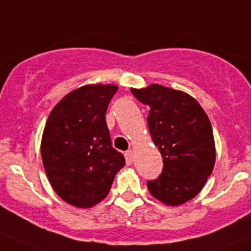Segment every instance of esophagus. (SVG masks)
Here are the masks:
<instances>
[{
    "label": "esophagus",
    "instance_id": "esophagus-1",
    "mask_svg": "<svg viewBox=\"0 0 251 251\" xmlns=\"http://www.w3.org/2000/svg\"><path fill=\"white\" fill-rule=\"evenodd\" d=\"M124 156H126V161H127L128 165L133 163V157H134V154H133L132 150H128V151L124 152Z\"/></svg>",
    "mask_w": 251,
    "mask_h": 251
}]
</instances>
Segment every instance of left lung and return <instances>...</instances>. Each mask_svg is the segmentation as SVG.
<instances>
[{"mask_svg": "<svg viewBox=\"0 0 251 251\" xmlns=\"http://www.w3.org/2000/svg\"><path fill=\"white\" fill-rule=\"evenodd\" d=\"M130 91L150 107L148 128L164 161L163 173L148 181V190L165 206H181L201 192L214 168L216 145L208 116L197 100L180 90L150 83Z\"/></svg>", "mask_w": 251, "mask_h": 251, "instance_id": "left-lung-1", "label": "left lung"}]
</instances>
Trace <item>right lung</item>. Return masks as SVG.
<instances>
[{
    "label": "right lung",
    "mask_w": 251,
    "mask_h": 251,
    "mask_svg": "<svg viewBox=\"0 0 251 251\" xmlns=\"http://www.w3.org/2000/svg\"><path fill=\"white\" fill-rule=\"evenodd\" d=\"M112 83L75 88L50 112L40 143L43 165L52 190L66 203L91 208L104 200L126 164L111 145L106 124Z\"/></svg>",
    "instance_id": "obj_1"
}]
</instances>
